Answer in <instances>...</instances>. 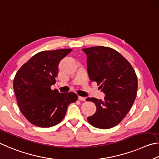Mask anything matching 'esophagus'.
<instances>
[{
    "label": "esophagus",
    "instance_id": "esophagus-1",
    "mask_svg": "<svg viewBox=\"0 0 159 159\" xmlns=\"http://www.w3.org/2000/svg\"><path fill=\"white\" fill-rule=\"evenodd\" d=\"M78 99L81 101H85V100H86L84 97H82V96H78Z\"/></svg>",
    "mask_w": 159,
    "mask_h": 159
}]
</instances>
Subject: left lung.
<instances>
[{
    "mask_svg": "<svg viewBox=\"0 0 159 159\" xmlns=\"http://www.w3.org/2000/svg\"><path fill=\"white\" fill-rule=\"evenodd\" d=\"M82 50L87 57L89 77L101 85L99 89L105 93L103 101L87 98L97 107L87 120L96 128L110 129L120 123L131 108L137 94V76L129 61L110 47L98 46Z\"/></svg>",
    "mask_w": 159,
    "mask_h": 159,
    "instance_id": "1",
    "label": "left lung"
}]
</instances>
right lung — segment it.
<instances>
[{
	"label": "right lung",
	"instance_id": "obj_1",
	"mask_svg": "<svg viewBox=\"0 0 159 159\" xmlns=\"http://www.w3.org/2000/svg\"><path fill=\"white\" fill-rule=\"evenodd\" d=\"M71 51L61 49L39 52L16 72L13 88L19 109L35 126L48 128L60 123L68 105L77 100L73 92L51 89L58 73V64Z\"/></svg>",
	"mask_w": 159,
	"mask_h": 159
}]
</instances>
